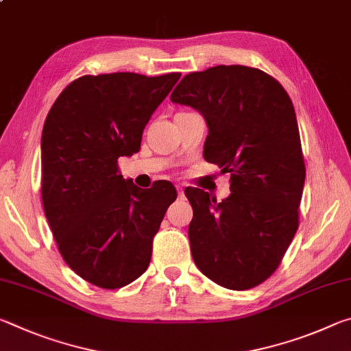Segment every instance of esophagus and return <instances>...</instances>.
Masks as SVG:
<instances>
[{"instance_id":"esophagus-1","label":"esophagus","mask_w":351,"mask_h":351,"mask_svg":"<svg viewBox=\"0 0 351 351\" xmlns=\"http://www.w3.org/2000/svg\"><path fill=\"white\" fill-rule=\"evenodd\" d=\"M176 190H178V195H180V197H182V195H184V189H182L181 184H178V186H176Z\"/></svg>"}]
</instances>
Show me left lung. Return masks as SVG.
I'll list each match as a JSON object with an SVG mask.
<instances>
[{
  "instance_id": "1",
  "label": "left lung",
  "mask_w": 351,
  "mask_h": 351,
  "mask_svg": "<svg viewBox=\"0 0 351 351\" xmlns=\"http://www.w3.org/2000/svg\"><path fill=\"white\" fill-rule=\"evenodd\" d=\"M170 100L203 114L204 159L230 173L221 203L186 189L195 265L219 287H257L274 274L299 228L305 162L293 102L274 77L241 64L187 74Z\"/></svg>"
}]
</instances>
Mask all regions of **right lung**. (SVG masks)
<instances>
[{"label": "right lung", "instance_id": "obj_1", "mask_svg": "<svg viewBox=\"0 0 351 351\" xmlns=\"http://www.w3.org/2000/svg\"><path fill=\"white\" fill-rule=\"evenodd\" d=\"M180 73L83 75L52 105L41 134V199L63 260L83 280L117 289L144 274L176 190L136 187L117 159L141 148Z\"/></svg>", "mask_w": 351, "mask_h": 351}]
</instances>
